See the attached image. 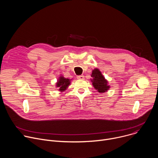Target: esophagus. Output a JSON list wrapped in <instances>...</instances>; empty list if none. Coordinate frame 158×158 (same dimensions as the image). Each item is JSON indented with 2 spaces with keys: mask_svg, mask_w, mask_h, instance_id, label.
Here are the masks:
<instances>
[{
  "mask_svg": "<svg viewBox=\"0 0 158 158\" xmlns=\"http://www.w3.org/2000/svg\"><path fill=\"white\" fill-rule=\"evenodd\" d=\"M77 78L78 79H84V76L83 75H80V76H77Z\"/></svg>",
  "mask_w": 158,
  "mask_h": 158,
  "instance_id": "esophagus-1",
  "label": "esophagus"
}]
</instances>
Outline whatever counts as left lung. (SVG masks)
Instances as JSON below:
<instances>
[{"mask_svg": "<svg viewBox=\"0 0 158 158\" xmlns=\"http://www.w3.org/2000/svg\"><path fill=\"white\" fill-rule=\"evenodd\" d=\"M91 79L93 87L100 93H104L107 91L110 88L108 85V81L105 79L104 76L99 69H94L92 71Z\"/></svg>", "mask_w": 158, "mask_h": 158, "instance_id": "1", "label": "left lung"}]
</instances>
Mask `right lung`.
<instances>
[{"instance_id":"obj_1","label":"right lung","mask_w":158,"mask_h":158,"mask_svg":"<svg viewBox=\"0 0 158 158\" xmlns=\"http://www.w3.org/2000/svg\"><path fill=\"white\" fill-rule=\"evenodd\" d=\"M72 79L65 78L62 76H60L56 82V87L58 88L59 91L60 92H64L65 90L68 88L69 85L71 84V81Z\"/></svg>"}]
</instances>
